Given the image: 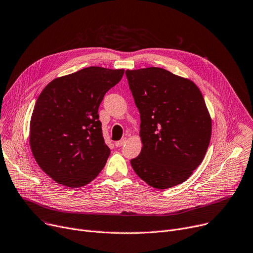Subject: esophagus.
I'll return each mask as SVG.
<instances>
[{
    "label": "esophagus",
    "instance_id": "1",
    "mask_svg": "<svg viewBox=\"0 0 253 253\" xmlns=\"http://www.w3.org/2000/svg\"><path fill=\"white\" fill-rule=\"evenodd\" d=\"M126 141H127V138H126V137H124V138H122L121 140L116 141V142H115V144H116V147H122V145H124V144L126 143Z\"/></svg>",
    "mask_w": 253,
    "mask_h": 253
}]
</instances>
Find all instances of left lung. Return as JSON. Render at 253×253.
<instances>
[{
	"label": "left lung",
	"instance_id": "left-lung-1",
	"mask_svg": "<svg viewBox=\"0 0 253 253\" xmlns=\"http://www.w3.org/2000/svg\"><path fill=\"white\" fill-rule=\"evenodd\" d=\"M140 114V154L130 161L151 187L165 190L187 180L203 161L212 122L202 93L190 79L161 68L127 70Z\"/></svg>",
	"mask_w": 253,
	"mask_h": 253
}]
</instances>
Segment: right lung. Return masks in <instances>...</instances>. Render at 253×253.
<instances>
[{"label":"right lung","instance_id":"obj_1","mask_svg":"<svg viewBox=\"0 0 253 253\" xmlns=\"http://www.w3.org/2000/svg\"><path fill=\"white\" fill-rule=\"evenodd\" d=\"M124 70L89 66L56 78L39 95L30 124L36 162L57 183L84 187L104 167L111 150L105 144L98 108Z\"/></svg>","mask_w":253,"mask_h":253}]
</instances>
